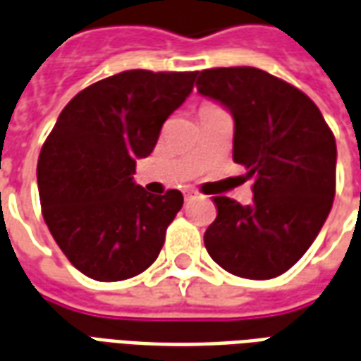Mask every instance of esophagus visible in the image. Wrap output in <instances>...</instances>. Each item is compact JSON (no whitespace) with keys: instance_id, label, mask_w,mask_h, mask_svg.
Listing matches in <instances>:
<instances>
[{"instance_id":"34e87169","label":"esophagus","mask_w":361,"mask_h":361,"mask_svg":"<svg viewBox=\"0 0 361 361\" xmlns=\"http://www.w3.org/2000/svg\"><path fill=\"white\" fill-rule=\"evenodd\" d=\"M195 197L197 193L193 191V189H188V191H185V201H191V199H195Z\"/></svg>"}]
</instances>
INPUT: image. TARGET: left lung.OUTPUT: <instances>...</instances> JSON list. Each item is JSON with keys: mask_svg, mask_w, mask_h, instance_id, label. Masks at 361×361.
I'll list each match as a JSON object with an SVG mask.
<instances>
[{"mask_svg": "<svg viewBox=\"0 0 361 361\" xmlns=\"http://www.w3.org/2000/svg\"><path fill=\"white\" fill-rule=\"evenodd\" d=\"M197 90L234 118V162L253 178V203L214 197L204 247L224 271L274 279L310 250L331 212L336 142L302 90L257 67L204 69Z\"/></svg>", "mask_w": 361, "mask_h": 361, "instance_id": "left-lung-1", "label": "left lung"}]
</instances>
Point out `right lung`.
<instances>
[{
    "label": "right lung",
    "mask_w": 361,
    "mask_h": 361,
    "mask_svg": "<svg viewBox=\"0 0 361 361\" xmlns=\"http://www.w3.org/2000/svg\"><path fill=\"white\" fill-rule=\"evenodd\" d=\"M197 75H111L75 96L44 142L36 168L44 220L59 250L89 279L118 282L157 261L183 195L145 191L133 181L135 164L152 152Z\"/></svg>",
    "instance_id": "add662e5"
}]
</instances>
